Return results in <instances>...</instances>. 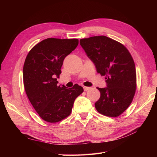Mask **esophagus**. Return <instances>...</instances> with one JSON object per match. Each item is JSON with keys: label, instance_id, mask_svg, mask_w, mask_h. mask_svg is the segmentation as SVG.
<instances>
[{"label": "esophagus", "instance_id": "esophagus-1", "mask_svg": "<svg viewBox=\"0 0 157 157\" xmlns=\"http://www.w3.org/2000/svg\"><path fill=\"white\" fill-rule=\"evenodd\" d=\"M83 88H84V91H88V90H89L91 88H90V87H87V86H84Z\"/></svg>", "mask_w": 157, "mask_h": 157}]
</instances>
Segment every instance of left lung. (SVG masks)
Returning a JSON list of instances; mask_svg holds the SVG:
<instances>
[{
    "mask_svg": "<svg viewBox=\"0 0 157 157\" xmlns=\"http://www.w3.org/2000/svg\"><path fill=\"white\" fill-rule=\"evenodd\" d=\"M80 44L101 75L105 76L107 87L98 89L100 98L95 103L102 115L119 116L131 104L136 90L134 59L126 47L105 36L80 40Z\"/></svg>",
    "mask_w": 157,
    "mask_h": 157,
    "instance_id": "left-lung-1",
    "label": "left lung"
}]
</instances>
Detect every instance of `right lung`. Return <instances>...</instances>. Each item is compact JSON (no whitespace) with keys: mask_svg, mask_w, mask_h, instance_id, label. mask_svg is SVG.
Instances as JSON below:
<instances>
[{"mask_svg":"<svg viewBox=\"0 0 157 157\" xmlns=\"http://www.w3.org/2000/svg\"><path fill=\"white\" fill-rule=\"evenodd\" d=\"M78 44V40L48 38L36 44L28 53L23 65V84L28 99L39 115L48 122L67 117L83 88L78 84L67 88L58 86L56 77L65 57Z\"/></svg>","mask_w":157,"mask_h":157,"instance_id":"1","label":"right lung"}]
</instances>
